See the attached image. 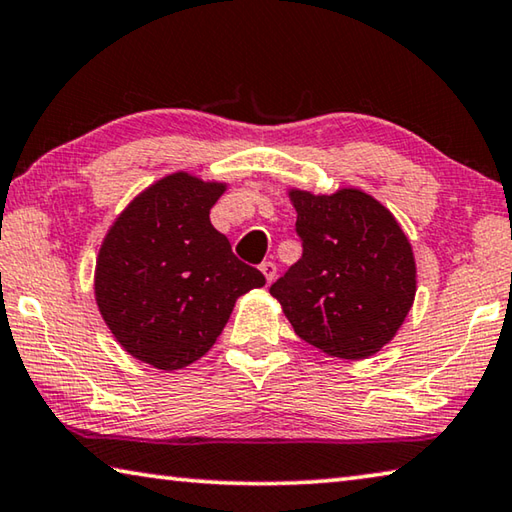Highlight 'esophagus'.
Instances as JSON below:
<instances>
[{"mask_svg": "<svg viewBox=\"0 0 512 512\" xmlns=\"http://www.w3.org/2000/svg\"><path fill=\"white\" fill-rule=\"evenodd\" d=\"M259 271L264 273V277H266V282L271 284L273 282V277H275V273H277V268H275V264L273 262H264L262 266H259Z\"/></svg>", "mask_w": 512, "mask_h": 512, "instance_id": "obj_1", "label": "esophagus"}]
</instances>
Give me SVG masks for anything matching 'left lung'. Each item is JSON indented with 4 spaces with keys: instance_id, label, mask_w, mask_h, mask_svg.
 Instances as JSON below:
<instances>
[{
    "instance_id": "8db88e82",
    "label": "left lung",
    "mask_w": 512,
    "mask_h": 512,
    "mask_svg": "<svg viewBox=\"0 0 512 512\" xmlns=\"http://www.w3.org/2000/svg\"><path fill=\"white\" fill-rule=\"evenodd\" d=\"M302 257L271 287L302 341L327 357L366 359L393 341L418 289L409 237L377 198L289 189Z\"/></svg>"
}]
</instances>
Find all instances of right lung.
<instances>
[{"mask_svg": "<svg viewBox=\"0 0 512 512\" xmlns=\"http://www.w3.org/2000/svg\"><path fill=\"white\" fill-rule=\"evenodd\" d=\"M228 183L169 173L137 194L97 255L94 298L117 343L158 370L212 348L239 296L264 287L210 221Z\"/></svg>", "mask_w": 512, "mask_h": 512, "instance_id": "obj_1", "label": "right lung"}]
</instances>
